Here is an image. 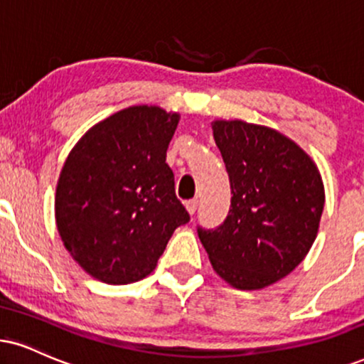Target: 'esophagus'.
<instances>
[{"mask_svg":"<svg viewBox=\"0 0 364 364\" xmlns=\"http://www.w3.org/2000/svg\"><path fill=\"white\" fill-rule=\"evenodd\" d=\"M185 207L188 210V213H190V215H193V213L196 212V208H198V200H188Z\"/></svg>","mask_w":364,"mask_h":364,"instance_id":"1","label":"esophagus"}]
</instances>
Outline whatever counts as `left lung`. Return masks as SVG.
Instances as JSON below:
<instances>
[{
	"mask_svg": "<svg viewBox=\"0 0 364 364\" xmlns=\"http://www.w3.org/2000/svg\"><path fill=\"white\" fill-rule=\"evenodd\" d=\"M230 179V210L215 230L198 229L212 268L237 290H261L305 259L321 224L322 176L299 144L244 120L212 122Z\"/></svg>",
	"mask_w": 364,
	"mask_h": 364,
	"instance_id": "1",
	"label": "left lung"
}]
</instances>
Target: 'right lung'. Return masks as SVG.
<instances>
[{"mask_svg": "<svg viewBox=\"0 0 364 364\" xmlns=\"http://www.w3.org/2000/svg\"><path fill=\"white\" fill-rule=\"evenodd\" d=\"M179 113L135 105L91 127L55 188V225L87 274L108 284L149 277L190 215L174 193L166 151Z\"/></svg>", "mask_w": 364, "mask_h": 364, "instance_id": "right-lung-1", "label": "right lung"}]
</instances>
